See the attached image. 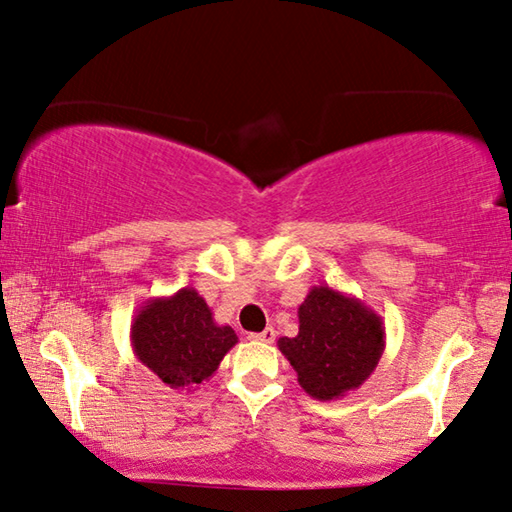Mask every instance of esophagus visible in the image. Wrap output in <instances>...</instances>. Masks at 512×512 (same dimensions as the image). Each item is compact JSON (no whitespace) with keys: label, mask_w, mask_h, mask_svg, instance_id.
Instances as JSON below:
<instances>
[{"label":"esophagus","mask_w":512,"mask_h":512,"mask_svg":"<svg viewBox=\"0 0 512 512\" xmlns=\"http://www.w3.org/2000/svg\"><path fill=\"white\" fill-rule=\"evenodd\" d=\"M249 338L256 342H265V345H272V342L276 340V331L272 329V326H267V329H263L261 333H251Z\"/></svg>","instance_id":"1"}]
</instances>
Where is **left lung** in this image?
<instances>
[{"label": "left lung", "mask_w": 512, "mask_h": 512, "mask_svg": "<svg viewBox=\"0 0 512 512\" xmlns=\"http://www.w3.org/2000/svg\"><path fill=\"white\" fill-rule=\"evenodd\" d=\"M299 333L279 338L308 397L331 401L358 390L385 349V326L363 301L322 283L299 306Z\"/></svg>", "instance_id": "obj_1"}]
</instances>
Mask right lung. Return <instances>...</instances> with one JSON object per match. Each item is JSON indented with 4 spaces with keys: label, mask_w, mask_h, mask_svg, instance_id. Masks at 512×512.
Here are the masks:
<instances>
[{
    "label": "right lung",
    "mask_w": 512,
    "mask_h": 512,
    "mask_svg": "<svg viewBox=\"0 0 512 512\" xmlns=\"http://www.w3.org/2000/svg\"><path fill=\"white\" fill-rule=\"evenodd\" d=\"M236 342V331L217 324L206 299L190 286L147 299L131 322L133 354L172 390L190 392L211 379Z\"/></svg>",
    "instance_id": "1"
}]
</instances>
